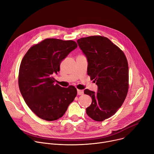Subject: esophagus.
<instances>
[{
	"mask_svg": "<svg viewBox=\"0 0 154 154\" xmlns=\"http://www.w3.org/2000/svg\"><path fill=\"white\" fill-rule=\"evenodd\" d=\"M77 92H78V95H83V94H84L83 91H82V90L78 89Z\"/></svg>",
	"mask_w": 154,
	"mask_h": 154,
	"instance_id": "1",
	"label": "esophagus"
}]
</instances>
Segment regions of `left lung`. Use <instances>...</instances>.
<instances>
[{
    "label": "left lung",
    "mask_w": 154,
    "mask_h": 154,
    "mask_svg": "<svg viewBox=\"0 0 154 154\" xmlns=\"http://www.w3.org/2000/svg\"><path fill=\"white\" fill-rule=\"evenodd\" d=\"M77 42L88 58V75L98 86L96 94L88 89L84 91L92 100L86 113L94 120L103 122L118 111L127 96V59L119 47L104 36L82 38Z\"/></svg>",
    "instance_id": "1"
}]
</instances>
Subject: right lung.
Instances as JSON below:
<instances>
[{
  "label": "right lung",
  "instance_id": "add662e5",
  "mask_svg": "<svg viewBox=\"0 0 154 154\" xmlns=\"http://www.w3.org/2000/svg\"><path fill=\"white\" fill-rule=\"evenodd\" d=\"M77 46L72 40L45 39L31 47L22 59L18 73L20 92L28 107L42 120L61 118L76 96L75 86L55 85L53 75Z\"/></svg>",
  "mask_w": 154,
  "mask_h": 154
}]
</instances>
